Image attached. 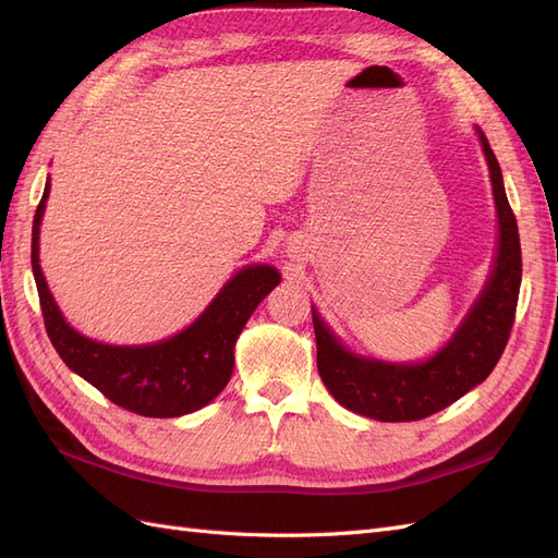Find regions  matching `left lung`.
<instances>
[{"mask_svg":"<svg viewBox=\"0 0 558 558\" xmlns=\"http://www.w3.org/2000/svg\"><path fill=\"white\" fill-rule=\"evenodd\" d=\"M477 134L492 174L500 234L492 275L451 340L428 361L384 363L351 353L312 307L318 375L332 398L351 412L391 424L426 418L492 375L510 340L521 286L519 230L500 165L484 132Z\"/></svg>","mask_w":558,"mask_h":558,"instance_id":"1","label":"left lung"}]
</instances>
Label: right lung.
Instances as JSON below:
<instances>
[{"label":"right lung","instance_id":"1","mask_svg":"<svg viewBox=\"0 0 558 558\" xmlns=\"http://www.w3.org/2000/svg\"><path fill=\"white\" fill-rule=\"evenodd\" d=\"M50 179L32 223V272H35L44 326L64 365L128 412L170 418L205 408L223 391L234 367V342L260 300L281 281L269 265L240 269L209 307L179 335L156 344L113 347L83 337L66 324L48 291L39 265V226Z\"/></svg>","mask_w":558,"mask_h":558}]
</instances>
